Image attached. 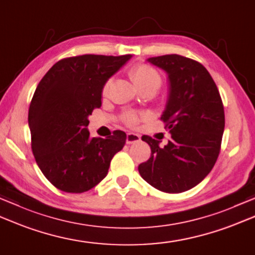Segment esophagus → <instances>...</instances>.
I'll return each instance as SVG.
<instances>
[{
    "instance_id": "34e87169",
    "label": "esophagus",
    "mask_w": 255,
    "mask_h": 255,
    "mask_svg": "<svg viewBox=\"0 0 255 255\" xmlns=\"http://www.w3.org/2000/svg\"><path fill=\"white\" fill-rule=\"evenodd\" d=\"M138 141H140V136H139V134L133 133V132L127 133V138H126L127 143H133V142H138Z\"/></svg>"
}]
</instances>
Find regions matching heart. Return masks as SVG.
<instances>
[{"label":"heart","instance_id":"b5f03b06","mask_svg":"<svg viewBox=\"0 0 255 255\" xmlns=\"http://www.w3.org/2000/svg\"><path fill=\"white\" fill-rule=\"evenodd\" d=\"M129 76L132 79V82L136 84L138 88L143 87V86H154L158 88L160 86L162 82L161 75L158 72L157 68L149 64L144 63H139L133 65V66L129 69ZM109 87V81L104 84L102 93L106 94ZM144 118L143 113H138V112H132L129 111L126 112L123 115V122L125 125H127L128 127H134L137 126L139 122Z\"/></svg>","mask_w":255,"mask_h":255}]
</instances>
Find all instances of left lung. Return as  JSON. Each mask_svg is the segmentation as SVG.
I'll list each match as a JSON object with an SVG mask.
<instances>
[{
    "label": "left lung",
    "instance_id": "1",
    "mask_svg": "<svg viewBox=\"0 0 255 255\" xmlns=\"http://www.w3.org/2000/svg\"><path fill=\"white\" fill-rule=\"evenodd\" d=\"M148 61L169 75L170 96L161 121L171 138L160 148L157 139L142 136L151 154L138 170L158 190L180 193L200 183L217 161L226 124L223 103L211 75L199 62L177 54Z\"/></svg>",
    "mask_w": 255,
    "mask_h": 255
}]
</instances>
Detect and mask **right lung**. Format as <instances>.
I'll use <instances>...</instances> for the list:
<instances>
[{"label": "right lung", "mask_w": 255, "mask_h": 255, "mask_svg": "<svg viewBox=\"0 0 255 255\" xmlns=\"http://www.w3.org/2000/svg\"><path fill=\"white\" fill-rule=\"evenodd\" d=\"M131 55H78L54 64L37 85L28 109L35 161L54 187L69 193L91 190L107 176L126 133L91 138L88 116L102 106L107 79Z\"/></svg>", "instance_id": "1"}]
</instances>
